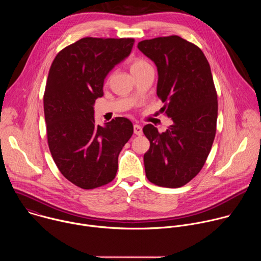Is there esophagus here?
I'll use <instances>...</instances> for the list:
<instances>
[{"instance_id":"1","label":"esophagus","mask_w":261,"mask_h":261,"mask_svg":"<svg viewBox=\"0 0 261 261\" xmlns=\"http://www.w3.org/2000/svg\"><path fill=\"white\" fill-rule=\"evenodd\" d=\"M133 130H134V134H136V135H141V134H142V128H141V126L138 125V124H135V125H134Z\"/></svg>"}]
</instances>
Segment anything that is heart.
Masks as SVG:
<instances>
[{
    "instance_id": "1",
    "label": "heart",
    "mask_w": 261,
    "mask_h": 261,
    "mask_svg": "<svg viewBox=\"0 0 261 261\" xmlns=\"http://www.w3.org/2000/svg\"><path fill=\"white\" fill-rule=\"evenodd\" d=\"M148 64L144 60H142V59H135V60L132 61V63L130 65V70H131V72H133V71L141 69V68H143V67H145Z\"/></svg>"
}]
</instances>
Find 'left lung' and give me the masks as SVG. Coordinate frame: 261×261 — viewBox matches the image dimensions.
<instances>
[{
	"label": "left lung",
	"instance_id": "1",
	"mask_svg": "<svg viewBox=\"0 0 261 261\" xmlns=\"http://www.w3.org/2000/svg\"><path fill=\"white\" fill-rule=\"evenodd\" d=\"M137 47L157 67V95L172 121L162 133L152 124L143 127L150 140L145 175L161 187L178 188L201 170L215 139L218 101L211 67L199 47L178 36L143 40Z\"/></svg>",
	"mask_w": 261,
	"mask_h": 261
}]
</instances>
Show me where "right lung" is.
<instances>
[{
    "label": "right lung",
    "instance_id": "1",
    "mask_svg": "<svg viewBox=\"0 0 261 261\" xmlns=\"http://www.w3.org/2000/svg\"><path fill=\"white\" fill-rule=\"evenodd\" d=\"M132 38L87 37L61 50L43 97L48 146L61 173L83 189L113 180L118 158L133 134L126 118L96 125L94 105L107 74L131 54Z\"/></svg>",
    "mask_w": 261,
    "mask_h": 261
}]
</instances>
